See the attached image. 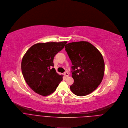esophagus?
<instances>
[{"label":"esophagus","instance_id":"1","mask_svg":"<svg viewBox=\"0 0 128 128\" xmlns=\"http://www.w3.org/2000/svg\"><path fill=\"white\" fill-rule=\"evenodd\" d=\"M64 74L66 76V77H68V76H69V74H68V72H65L64 73Z\"/></svg>","mask_w":128,"mask_h":128}]
</instances>
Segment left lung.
Returning <instances> with one entry per match:
<instances>
[{"mask_svg": "<svg viewBox=\"0 0 128 128\" xmlns=\"http://www.w3.org/2000/svg\"><path fill=\"white\" fill-rule=\"evenodd\" d=\"M65 50L72 64L71 67L74 83L72 92L84 96L93 92L100 85L104 73V62L99 51L87 41L71 42Z\"/></svg>", "mask_w": 128, "mask_h": 128, "instance_id": "obj_1", "label": "left lung"}]
</instances>
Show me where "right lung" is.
I'll return each mask as SVG.
<instances>
[{"instance_id": "1", "label": "right lung", "mask_w": 128, "mask_h": 128, "mask_svg": "<svg viewBox=\"0 0 128 128\" xmlns=\"http://www.w3.org/2000/svg\"><path fill=\"white\" fill-rule=\"evenodd\" d=\"M66 41L39 43L32 46L24 56L21 68L24 78L36 93L47 96L54 92L63 75L58 74L54 66V56L62 50Z\"/></svg>"}]
</instances>
